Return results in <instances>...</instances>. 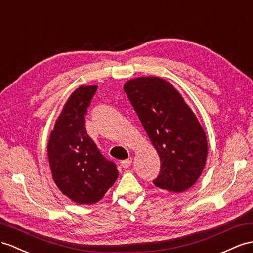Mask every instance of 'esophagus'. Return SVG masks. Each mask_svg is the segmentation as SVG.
<instances>
[{
  "label": "esophagus",
  "instance_id": "1",
  "mask_svg": "<svg viewBox=\"0 0 253 253\" xmlns=\"http://www.w3.org/2000/svg\"><path fill=\"white\" fill-rule=\"evenodd\" d=\"M132 164V159L130 158V159H126V160H123V161H121V166L123 169H127V168H130V165Z\"/></svg>",
  "mask_w": 253,
  "mask_h": 253
}]
</instances>
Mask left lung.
<instances>
[{"label": "left lung", "mask_w": 253, "mask_h": 253, "mask_svg": "<svg viewBox=\"0 0 253 253\" xmlns=\"http://www.w3.org/2000/svg\"><path fill=\"white\" fill-rule=\"evenodd\" d=\"M161 161L155 186L180 193L199 179L208 146L204 128L173 84L161 77L128 80L123 85Z\"/></svg>", "instance_id": "obj_1"}]
</instances>
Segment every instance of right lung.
Segmentation results:
<instances>
[{
  "label": "right lung",
  "instance_id": "right-lung-1",
  "mask_svg": "<svg viewBox=\"0 0 253 253\" xmlns=\"http://www.w3.org/2000/svg\"><path fill=\"white\" fill-rule=\"evenodd\" d=\"M97 85H79L55 120L47 146L54 183L77 204L100 201L118 178L116 164L104 158L85 132L84 115Z\"/></svg>",
  "mask_w": 253,
  "mask_h": 253
}]
</instances>
